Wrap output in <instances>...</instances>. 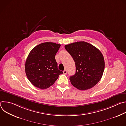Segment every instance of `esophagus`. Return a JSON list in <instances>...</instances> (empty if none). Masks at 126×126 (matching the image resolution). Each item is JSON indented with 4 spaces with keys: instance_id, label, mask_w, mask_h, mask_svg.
I'll return each mask as SVG.
<instances>
[{
    "instance_id": "1",
    "label": "esophagus",
    "mask_w": 126,
    "mask_h": 126,
    "mask_svg": "<svg viewBox=\"0 0 126 126\" xmlns=\"http://www.w3.org/2000/svg\"><path fill=\"white\" fill-rule=\"evenodd\" d=\"M67 71L66 70H64L63 71V74H64L66 75V74H67Z\"/></svg>"
}]
</instances>
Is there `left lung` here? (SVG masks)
<instances>
[{"instance_id":"obj_1","label":"left lung","mask_w":126,"mask_h":126,"mask_svg":"<svg viewBox=\"0 0 126 126\" xmlns=\"http://www.w3.org/2000/svg\"><path fill=\"white\" fill-rule=\"evenodd\" d=\"M65 48L75 63L76 73L70 77L72 85L80 90H86L96 85L101 79L105 68L101 51L84 41L65 45Z\"/></svg>"}]
</instances>
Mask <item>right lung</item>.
I'll return each instance as SVG.
<instances>
[{"instance_id": "right-lung-1", "label": "right lung", "mask_w": 126, "mask_h": 126, "mask_svg": "<svg viewBox=\"0 0 126 126\" xmlns=\"http://www.w3.org/2000/svg\"><path fill=\"white\" fill-rule=\"evenodd\" d=\"M61 45L53 42L41 43L33 48L26 59V76L33 85L45 89L54 84L63 72L58 69L55 55Z\"/></svg>"}]
</instances>
